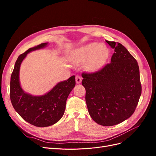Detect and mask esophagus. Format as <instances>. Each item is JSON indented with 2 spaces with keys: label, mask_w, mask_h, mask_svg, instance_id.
I'll return each mask as SVG.
<instances>
[{
  "label": "esophagus",
  "mask_w": 156,
  "mask_h": 156,
  "mask_svg": "<svg viewBox=\"0 0 156 156\" xmlns=\"http://www.w3.org/2000/svg\"><path fill=\"white\" fill-rule=\"evenodd\" d=\"M75 81H76L77 84H79L81 83L82 81V79L81 77L79 76V75H77L76 77H75Z\"/></svg>",
  "instance_id": "obj_1"
}]
</instances>
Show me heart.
Here are the masks:
<instances>
[{"mask_svg": "<svg viewBox=\"0 0 156 156\" xmlns=\"http://www.w3.org/2000/svg\"><path fill=\"white\" fill-rule=\"evenodd\" d=\"M109 51L105 45L94 42L75 51L72 62L75 64L85 63V69L90 72L100 69L108 55Z\"/></svg>", "mask_w": 156, "mask_h": 156, "instance_id": "b5f03b06", "label": "heart"}]
</instances>
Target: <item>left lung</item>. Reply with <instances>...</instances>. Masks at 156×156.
<instances>
[{
  "instance_id": "left-lung-1",
  "label": "left lung",
  "mask_w": 156,
  "mask_h": 156,
  "mask_svg": "<svg viewBox=\"0 0 156 156\" xmlns=\"http://www.w3.org/2000/svg\"><path fill=\"white\" fill-rule=\"evenodd\" d=\"M115 49L111 62L93 73L82 74L90 116L97 124L112 126L133 114L141 95L138 63L124 46L107 41Z\"/></svg>"
}]
</instances>
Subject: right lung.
Wrapping results in <instances>:
<instances>
[{
  "mask_svg": "<svg viewBox=\"0 0 156 156\" xmlns=\"http://www.w3.org/2000/svg\"><path fill=\"white\" fill-rule=\"evenodd\" d=\"M48 45V42L41 44L19 56L11 75L10 100L14 109L26 122L36 127H48L61 119L67 98L75 85V77L73 75L56 84L44 95L33 96L23 90L20 81L23 60L30 52L43 49Z\"/></svg>",
  "mask_w": 156,
  "mask_h": 156,
  "instance_id": "1",
  "label": "right lung"
}]
</instances>
